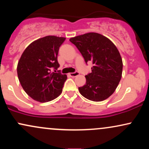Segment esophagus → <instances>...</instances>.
I'll list each match as a JSON object with an SVG mask.
<instances>
[{"mask_svg":"<svg viewBox=\"0 0 149 149\" xmlns=\"http://www.w3.org/2000/svg\"><path fill=\"white\" fill-rule=\"evenodd\" d=\"M69 75L71 77H76L79 75V73H78V71H76V72H74V73H69Z\"/></svg>","mask_w":149,"mask_h":149,"instance_id":"obj_1","label":"esophagus"}]
</instances>
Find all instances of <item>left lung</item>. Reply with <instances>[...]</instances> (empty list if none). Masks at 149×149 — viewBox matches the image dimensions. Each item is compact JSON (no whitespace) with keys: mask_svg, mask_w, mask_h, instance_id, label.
I'll list each match as a JSON object with an SVG mask.
<instances>
[{"mask_svg":"<svg viewBox=\"0 0 149 149\" xmlns=\"http://www.w3.org/2000/svg\"><path fill=\"white\" fill-rule=\"evenodd\" d=\"M84 58L92 61V73L86 84L78 88L81 95L89 100L102 102L113 93L122 77L123 61L119 51L107 37L97 33H88L70 38Z\"/></svg>","mask_w":149,"mask_h":149,"instance_id":"obj_1","label":"left lung"}]
</instances>
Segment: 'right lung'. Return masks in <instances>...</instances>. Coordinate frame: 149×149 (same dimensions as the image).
Masks as SVG:
<instances>
[{
  "label": "right lung",
  "instance_id": "obj_1",
  "mask_svg": "<svg viewBox=\"0 0 149 149\" xmlns=\"http://www.w3.org/2000/svg\"><path fill=\"white\" fill-rule=\"evenodd\" d=\"M65 39L54 36L38 39L25 49L20 57L17 69L19 80L27 95L37 102H49L62 92L67 76L60 71L55 72L59 67V47Z\"/></svg>",
  "mask_w": 149,
  "mask_h": 149
}]
</instances>
